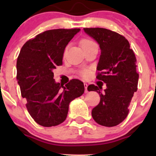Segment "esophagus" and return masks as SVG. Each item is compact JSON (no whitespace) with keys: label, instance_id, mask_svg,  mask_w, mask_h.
Instances as JSON below:
<instances>
[{"label":"esophagus","instance_id":"1","mask_svg":"<svg viewBox=\"0 0 156 156\" xmlns=\"http://www.w3.org/2000/svg\"><path fill=\"white\" fill-rule=\"evenodd\" d=\"M84 87H85V92L87 93L88 92V90H87V87H88V84L87 83H84Z\"/></svg>","mask_w":156,"mask_h":156}]
</instances>
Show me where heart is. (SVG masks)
Wrapping results in <instances>:
<instances>
[{
    "instance_id": "heart-1",
    "label": "heart",
    "mask_w": 156,
    "mask_h": 156,
    "mask_svg": "<svg viewBox=\"0 0 156 156\" xmlns=\"http://www.w3.org/2000/svg\"><path fill=\"white\" fill-rule=\"evenodd\" d=\"M94 43V42L92 40H90V39H83V40L81 41V45L82 47H83V46H86V45H88V44H93ZM82 76L83 77H85V78H87V77H88L89 76V72L88 70H87V69H85V70L82 71Z\"/></svg>"
}]
</instances>
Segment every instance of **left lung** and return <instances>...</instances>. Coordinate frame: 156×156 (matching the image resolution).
Instances as JSON below:
<instances>
[{
  "instance_id": "8db88e82",
  "label": "left lung",
  "mask_w": 156,
  "mask_h": 156,
  "mask_svg": "<svg viewBox=\"0 0 156 156\" xmlns=\"http://www.w3.org/2000/svg\"><path fill=\"white\" fill-rule=\"evenodd\" d=\"M84 31L99 44L101 56L97 78L106 83V89L91 84L88 91H95L101 101L92 111L97 123L113 127L128 116L130 101L137 91L139 73L136 58L128 41L118 33L103 28H86Z\"/></svg>"
}]
</instances>
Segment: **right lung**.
Returning <instances> with one entry per match:
<instances>
[{
    "label": "right lung",
    "mask_w": 156,
    "mask_h": 156,
    "mask_svg": "<svg viewBox=\"0 0 156 156\" xmlns=\"http://www.w3.org/2000/svg\"><path fill=\"white\" fill-rule=\"evenodd\" d=\"M80 28L44 31L27 41L17 61V79L28 112L39 125L55 126L67 118L71 101L84 92L83 83L72 79L65 86L53 79L64 49Z\"/></svg>",
    "instance_id": "add662e5"
}]
</instances>
